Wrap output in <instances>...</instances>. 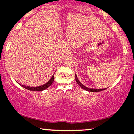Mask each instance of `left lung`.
Wrapping results in <instances>:
<instances>
[{"label":"left lung","instance_id":"1","mask_svg":"<svg viewBox=\"0 0 134 134\" xmlns=\"http://www.w3.org/2000/svg\"><path fill=\"white\" fill-rule=\"evenodd\" d=\"M75 80L77 83H78L79 85H80V87L84 89L85 90H87L88 91H90V92H99V91H103L104 90H106V88H103V89H96V88H88L87 87H85V86L83 85L82 83L79 81V80L77 78V75L75 74Z\"/></svg>","mask_w":134,"mask_h":134}]
</instances>
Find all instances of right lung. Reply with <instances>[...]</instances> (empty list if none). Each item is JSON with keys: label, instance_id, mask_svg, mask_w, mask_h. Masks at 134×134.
Returning a JSON list of instances; mask_svg holds the SVG:
<instances>
[{"label": "right lung", "instance_id": "add662e5", "mask_svg": "<svg viewBox=\"0 0 134 134\" xmlns=\"http://www.w3.org/2000/svg\"><path fill=\"white\" fill-rule=\"evenodd\" d=\"M54 80V74L52 76V77L51 78V79L48 81V82H47V83H46L45 84L42 85H41V86H39V87H28V86L22 85H21V86H22L23 88H25V89H27V90H30V91H43L46 88H47L48 87H49L50 86L52 85V83H53Z\"/></svg>", "mask_w": 134, "mask_h": 134}]
</instances>
